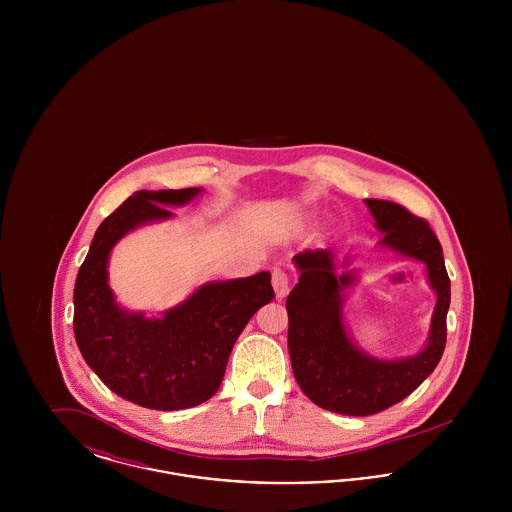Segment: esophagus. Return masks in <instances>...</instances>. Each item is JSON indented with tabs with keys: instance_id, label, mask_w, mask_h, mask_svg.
<instances>
[{
	"instance_id": "1",
	"label": "esophagus",
	"mask_w": 512,
	"mask_h": 512,
	"mask_svg": "<svg viewBox=\"0 0 512 512\" xmlns=\"http://www.w3.org/2000/svg\"><path fill=\"white\" fill-rule=\"evenodd\" d=\"M272 286H274V292L278 299H284L288 292H290V276L286 270L282 268H274L272 272Z\"/></svg>"
}]
</instances>
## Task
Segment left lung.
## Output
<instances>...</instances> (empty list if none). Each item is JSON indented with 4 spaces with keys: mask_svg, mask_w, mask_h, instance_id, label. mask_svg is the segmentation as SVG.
<instances>
[{
    "mask_svg": "<svg viewBox=\"0 0 512 512\" xmlns=\"http://www.w3.org/2000/svg\"><path fill=\"white\" fill-rule=\"evenodd\" d=\"M365 203L376 228L384 232L380 245L426 265L438 303L428 343L420 353L393 361L376 359L353 343L343 324V292L355 284L357 272L340 274L332 249H307L293 257L301 272L286 301L293 376L315 405L347 416L386 411L434 372L445 349L451 301L443 251L430 224L393 201L365 199ZM347 265L349 259L341 263L343 268Z\"/></svg>",
    "mask_w": 512,
    "mask_h": 512,
    "instance_id": "8db88e82",
    "label": "left lung"
}]
</instances>
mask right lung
Returning a JSON list of instances; mask_svg holds the SVG:
<instances>
[{
	"instance_id": "add662e5",
	"label": "right lung",
	"mask_w": 512,
	"mask_h": 512,
	"mask_svg": "<svg viewBox=\"0 0 512 512\" xmlns=\"http://www.w3.org/2000/svg\"><path fill=\"white\" fill-rule=\"evenodd\" d=\"M201 188L142 190L99 224L74 284V338L88 366L122 399L155 411L190 409L220 388L245 324L274 297L270 272L209 282L161 318L121 309L107 263L130 230L171 219Z\"/></svg>"
}]
</instances>
